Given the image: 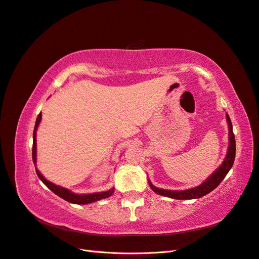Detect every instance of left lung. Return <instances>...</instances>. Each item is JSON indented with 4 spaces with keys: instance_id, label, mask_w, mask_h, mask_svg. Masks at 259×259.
<instances>
[{
    "instance_id": "1",
    "label": "left lung",
    "mask_w": 259,
    "mask_h": 259,
    "mask_svg": "<svg viewBox=\"0 0 259 259\" xmlns=\"http://www.w3.org/2000/svg\"><path fill=\"white\" fill-rule=\"evenodd\" d=\"M226 120L228 124V148L226 156L224 158L220 167H218L211 175L206 178L200 185L189 189H184V191H169V189H163L154 186L152 182L148 180L149 187L158 195L174 199H196L205 196V195H207L211 191H214V189L222 183L224 178H225L229 169L232 168L235 160V154H236V143H235V136L233 133V125L227 113Z\"/></svg>"
}]
</instances>
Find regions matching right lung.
Here are the masks:
<instances>
[{"label": "right lung", "instance_id": "add662e5", "mask_svg": "<svg viewBox=\"0 0 259 259\" xmlns=\"http://www.w3.org/2000/svg\"><path fill=\"white\" fill-rule=\"evenodd\" d=\"M41 120H42V113H39L37 118H36L35 126H34V132H33L32 157H33L34 165H36V131H37L39 123H41ZM35 170H36V174H37L39 180H41L45 184V185L48 186V188H50L52 192L57 195V196H60L61 198L65 199L66 202L72 203V204H77V205L91 204V203L97 202V200L110 197L111 195H113V193H114V187H113L111 189H108V191H106V192H99V193H92V194H76V193H73L72 191H70V189L59 186V185H55L54 183L48 181L36 167H35Z\"/></svg>", "mask_w": 259, "mask_h": 259}]
</instances>
